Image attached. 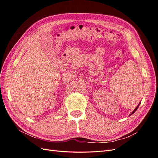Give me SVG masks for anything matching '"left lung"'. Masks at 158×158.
<instances>
[{
	"instance_id": "8db88e82",
	"label": "left lung",
	"mask_w": 158,
	"mask_h": 158,
	"mask_svg": "<svg viewBox=\"0 0 158 158\" xmlns=\"http://www.w3.org/2000/svg\"><path fill=\"white\" fill-rule=\"evenodd\" d=\"M140 103H141V102H140V103H139V104H138V106H137V107H136V108L135 109V110H134V111H133L132 112V113H131V114H130V115H129V116H131V114H133L134 113H135V111H136V110H137V109L138 108V107H139V106H140Z\"/></svg>"
}]
</instances>
